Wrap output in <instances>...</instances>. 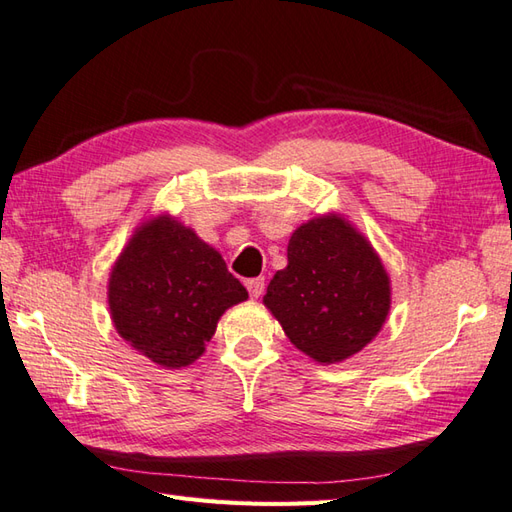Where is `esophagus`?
Masks as SVG:
<instances>
[{
	"mask_svg": "<svg viewBox=\"0 0 512 512\" xmlns=\"http://www.w3.org/2000/svg\"><path fill=\"white\" fill-rule=\"evenodd\" d=\"M247 291L252 298H260L265 293V278H252L247 280Z\"/></svg>",
	"mask_w": 512,
	"mask_h": 512,
	"instance_id": "1",
	"label": "esophagus"
}]
</instances>
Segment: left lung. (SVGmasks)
Segmentation results:
<instances>
[{"mask_svg": "<svg viewBox=\"0 0 512 512\" xmlns=\"http://www.w3.org/2000/svg\"><path fill=\"white\" fill-rule=\"evenodd\" d=\"M263 298L295 348L320 363L355 355L390 311V278L355 227L339 217L300 225Z\"/></svg>", "mask_w": 512, "mask_h": 512, "instance_id": "left-lung-1", "label": "left lung"}]
</instances>
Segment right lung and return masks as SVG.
Instances as JSON below:
<instances>
[{
    "mask_svg": "<svg viewBox=\"0 0 512 512\" xmlns=\"http://www.w3.org/2000/svg\"><path fill=\"white\" fill-rule=\"evenodd\" d=\"M243 300L247 289L227 271L221 254L166 217L133 234L109 278L118 333L164 368L199 359L219 317Z\"/></svg>",
    "mask_w": 512,
    "mask_h": 512,
    "instance_id": "right-lung-1",
    "label": "right lung"
}]
</instances>
